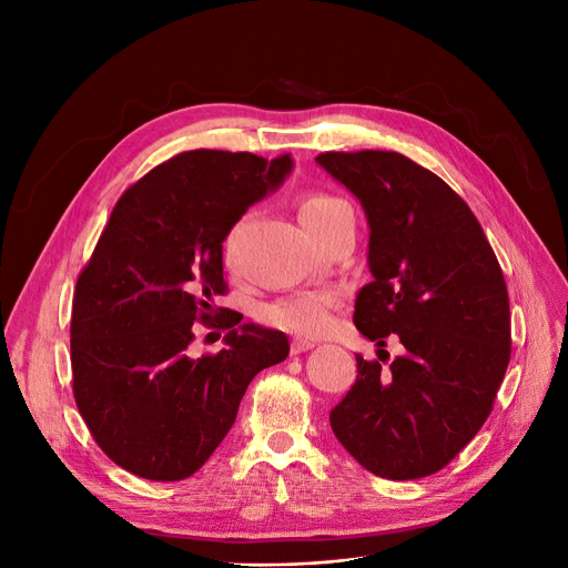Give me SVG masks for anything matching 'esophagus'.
Instances as JSON below:
<instances>
[{
  "label": "esophagus",
  "instance_id": "34e87169",
  "mask_svg": "<svg viewBox=\"0 0 568 568\" xmlns=\"http://www.w3.org/2000/svg\"><path fill=\"white\" fill-rule=\"evenodd\" d=\"M313 347H315V343L308 341V338H292V343H290L292 354H302V352H308Z\"/></svg>",
  "mask_w": 568,
  "mask_h": 568
}]
</instances>
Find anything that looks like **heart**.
I'll list each match as a JSON object with an SVG mask.
<instances>
[{"label": "heart", "mask_w": 568, "mask_h": 568, "mask_svg": "<svg viewBox=\"0 0 568 568\" xmlns=\"http://www.w3.org/2000/svg\"><path fill=\"white\" fill-rule=\"evenodd\" d=\"M345 206L349 204L338 195L313 191V193H306L300 202V219L304 227L311 230L322 221L338 214ZM234 236H236V230H232L227 239V248H232ZM334 308H336V294L332 290H306L268 304L262 311V320L290 334L320 336L324 332H329V326L334 322Z\"/></svg>", "instance_id": "1"}]
</instances>
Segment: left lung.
Segmentation results:
<instances>
[{"mask_svg": "<svg viewBox=\"0 0 568 568\" xmlns=\"http://www.w3.org/2000/svg\"><path fill=\"white\" fill-rule=\"evenodd\" d=\"M315 161L362 202L371 227L356 329L379 347L392 334L403 345L389 368L356 354L359 375L332 430L382 479H422L479 433L509 366L499 262L465 200L407 156L366 149Z\"/></svg>", "mask_w": 568, "mask_h": 568, "instance_id": "obj_1", "label": "left lung"}]
</instances>
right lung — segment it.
Instances as JSON below:
<instances>
[{
	"instance_id": "right-lung-1",
	"label": "right lung",
	"mask_w": 568,
	"mask_h": 568,
	"mask_svg": "<svg viewBox=\"0 0 568 568\" xmlns=\"http://www.w3.org/2000/svg\"><path fill=\"white\" fill-rule=\"evenodd\" d=\"M290 154L195 149L146 172L78 276L71 315L73 396L110 460L149 481H182L216 452L251 379L285 362L283 332L214 317L225 294L223 242L246 209L292 172ZM223 311V308H221ZM231 332L193 357L192 322Z\"/></svg>"
}]
</instances>
